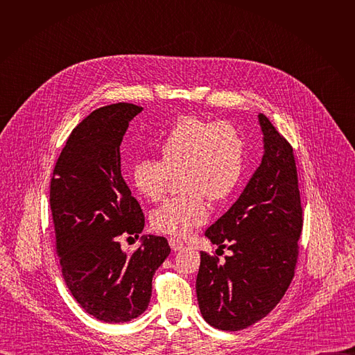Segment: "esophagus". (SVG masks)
Returning a JSON list of instances; mask_svg holds the SVG:
<instances>
[{"label":"esophagus","instance_id":"1","mask_svg":"<svg viewBox=\"0 0 355 355\" xmlns=\"http://www.w3.org/2000/svg\"><path fill=\"white\" fill-rule=\"evenodd\" d=\"M168 243H170V247L174 250V251H178L184 247V243L178 239V237H170L168 239Z\"/></svg>","mask_w":355,"mask_h":355}]
</instances>
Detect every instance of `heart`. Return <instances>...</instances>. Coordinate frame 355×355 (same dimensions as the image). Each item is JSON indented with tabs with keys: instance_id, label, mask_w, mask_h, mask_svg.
Wrapping results in <instances>:
<instances>
[{
	"instance_id": "b5f03b06",
	"label": "heart",
	"mask_w": 355,
	"mask_h": 355,
	"mask_svg": "<svg viewBox=\"0 0 355 355\" xmlns=\"http://www.w3.org/2000/svg\"><path fill=\"white\" fill-rule=\"evenodd\" d=\"M160 162L143 159L130 171L133 188L147 200L164 196L171 175H178L184 192L151 212L155 230L185 236L209 216L207 198L226 200L243 171L244 143L227 122H209L196 116L178 119L159 143Z\"/></svg>"
}]
</instances>
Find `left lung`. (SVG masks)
Here are the masks:
<instances>
[{
    "label": "left lung",
    "instance_id": "8db88e82",
    "mask_svg": "<svg viewBox=\"0 0 355 355\" xmlns=\"http://www.w3.org/2000/svg\"><path fill=\"white\" fill-rule=\"evenodd\" d=\"M259 123L261 164L232 208L205 232L232 256L219 264L202 251L196 277L200 315L225 331L266 318L285 295L297 259L303 219L293 150L264 114Z\"/></svg>",
    "mask_w": 355,
    "mask_h": 355
}]
</instances>
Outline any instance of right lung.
Listing matches in <instances>:
<instances>
[{
    "label": "right lung",
    "mask_w": 355,
    "mask_h": 355,
    "mask_svg": "<svg viewBox=\"0 0 355 355\" xmlns=\"http://www.w3.org/2000/svg\"><path fill=\"white\" fill-rule=\"evenodd\" d=\"M141 107L92 111L69 136L50 182V209L63 278L80 306L105 323H125L148 306L151 281L170 254L166 237L143 234L133 254L119 236L144 227L121 171V143Z\"/></svg>",
    "instance_id": "1"
}]
</instances>
